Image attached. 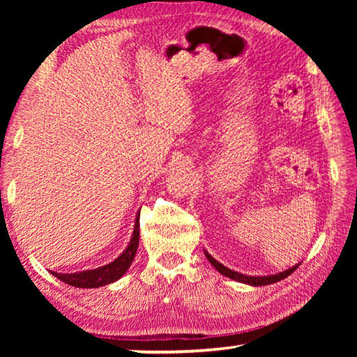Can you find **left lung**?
I'll return each mask as SVG.
<instances>
[{"instance_id": "obj_1", "label": "left lung", "mask_w": 357, "mask_h": 357, "mask_svg": "<svg viewBox=\"0 0 357 357\" xmlns=\"http://www.w3.org/2000/svg\"><path fill=\"white\" fill-rule=\"evenodd\" d=\"M204 253H206V258L209 259V263L213 264L214 268H215L217 271H219V273H220L222 275L229 277V279H233V280H236V282H241V283H247V285H253V287L271 285V283L279 282V280H282V279H285V277H288V275L291 274V273H294L296 268H298V266H293V268H289V269H287V271H283V273L274 274V275H266V277L244 275V274H241V273H236V271H231V269L225 268V266H223L222 263H219V261H217V259H214L213 257H211L208 252H204Z\"/></svg>"}]
</instances>
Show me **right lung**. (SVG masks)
<instances>
[{"instance_id":"obj_1","label":"right lung","mask_w":357,"mask_h":357,"mask_svg":"<svg viewBox=\"0 0 357 357\" xmlns=\"http://www.w3.org/2000/svg\"><path fill=\"white\" fill-rule=\"evenodd\" d=\"M138 239H140V223H138V217H137L134 234H132V239L128 245V249L121 253L114 261L102 266V268H98V269L82 271V273H74V274L52 273V274L61 282L77 288H99V287L108 285V283L118 280L119 277H123L126 273H128L129 266L135 258V253L138 249Z\"/></svg>"}]
</instances>
